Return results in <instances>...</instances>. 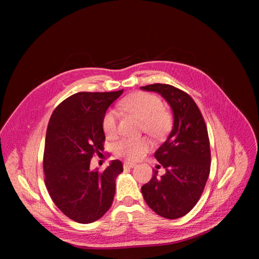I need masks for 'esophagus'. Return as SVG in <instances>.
Segmentation results:
<instances>
[{
  "mask_svg": "<svg viewBox=\"0 0 259 259\" xmlns=\"http://www.w3.org/2000/svg\"><path fill=\"white\" fill-rule=\"evenodd\" d=\"M124 167H128V168H133V167H135L136 166V164L135 163H133V162H124Z\"/></svg>",
  "mask_w": 259,
  "mask_h": 259,
  "instance_id": "esophagus-1",
  "label": "esophagus"
}]
</instances>
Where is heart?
Instances as JSON below:
<instances>
[{
  "label": "heart",
  "mask_w": 259,
  "mask_h": 259,
  "mask_svg": "<svg viewBox=\"0 0 259 259\" xmlns=\"http://www.w3.org/2000/svg\"><path fill=\"white\" fill-rule=\"evenodd\" d=\"M121 108L142 120V128L154 138H162L170 127V114L163 109L159 97L149 93H135L121 101ZM119 112L108 109L101 120L105 134L112 137L116 134ZM150 143L145 137H123L114 145V152L128 160H137L148 151Z\"/></svg>",
  "instance_id": "heart-1"
}]
</instances>
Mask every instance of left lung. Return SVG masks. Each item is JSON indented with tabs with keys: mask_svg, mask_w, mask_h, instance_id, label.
<instances>
[{
	"mask_svg": "<svg viewBox=\"0 0 259 259\" xmlns=\"http://www.w3.org/2000/svg\"><path fill=\"white\" fill-rule=\"evenodd\" d=\"M142 90L155 92L173 111V128L154 156L165 168L158 176L153 169L150 182L142 187L148 206L156 214L176 219L197 204L210 169V150L204 119L194 100L184 91L168 84H151Z\"/></svg>",
	"mask_w": 259,
	"mask_h": 259,
	"instance_id": "1",
	"label": "left lung"
}]
</instances>
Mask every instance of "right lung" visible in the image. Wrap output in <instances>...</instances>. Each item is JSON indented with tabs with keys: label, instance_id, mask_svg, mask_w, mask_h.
I'll list each match as a JSON object with an SVG mask.
<instances>
[{
	"label": "right lung",
	"instance_id": "1",
	"mask_svg": "<svg viewBox=\"0 0 259 259\" xmlns=\"http://www.w3.org/2000/svg\"><path fill=\"white\" fill-rule=\"evenodd\" d=\"M122 93H76L58 105L50 119L43 159L45 185L56 206L76 223L98 221L113 202L122 162L111 161L104 171L90 166L93 155L104 150L103 115Z\"/></svg>",
	"mask_w": 259,
	"mask_h": 259
}]
</instances>
